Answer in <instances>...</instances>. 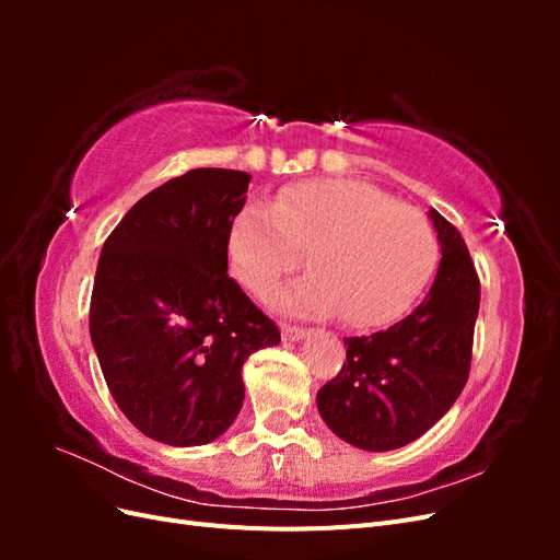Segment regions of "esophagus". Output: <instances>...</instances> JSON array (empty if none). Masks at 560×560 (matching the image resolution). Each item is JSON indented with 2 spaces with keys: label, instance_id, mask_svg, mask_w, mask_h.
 <instances>
[{
  "label": "esophagus",
  "instance_id": "1",
  "mask_svg": "<svg viewBox=\"0 0 560 560\" xmlns=\"http://www.w3.org/2000/svg\"><path fill=\"white\" fill-rule=\"evenodd\" d=\"M280 334H282V341H290V343L303 341V338L308 336V331H306V329H301V327H292V325H282Z\"/></svg>",
  "mask_w": 560,
  "mask_h": 560
}]
</instances>
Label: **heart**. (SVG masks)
<instances>
[{
    "mask_svg": "<svg viewBox=\"0 0 560 560\" xmlns=\"http://www.w3.org/2000/svg\"><path fill=\"white\" fill-rule=\"evenodd\" d=\"M229 261L247 290L268 296L308 252L313 273L278 294L292 315L338 313L381 327L409 311L439 259L432 224L374 186L315 179L249 200L229 226Z\"/></svg>",
    "mask_w": 560,
    "mask_h": 560,
    "instance_id": "1",
    "label": "heart"
}]
</instances>
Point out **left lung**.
<instances>
[{"mask_svg":"<svg viewBox=\"0 0 560 560\" xmlns=\"http://www.w3.org/2000/svg\"><path fill=\"white\" fill-rule=\"evenodd\" d=\"M428 217L442 247L430 292L397 325L346 338L343 369L317 393L322 420L354 448L383 453L416 442L469 376L479 278L457 229L434 208Z\"/></svg>","mask_w":560,"mask_h":560,"instance_id":"1","label":"left lung"}]
</instances>
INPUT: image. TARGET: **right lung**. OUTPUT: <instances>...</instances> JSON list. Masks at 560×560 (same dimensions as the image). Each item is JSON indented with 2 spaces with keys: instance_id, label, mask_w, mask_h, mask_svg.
I'll use <instances>...</instances> for the list:
<instances>
[{
  "instance_id": "add662e5",
  "label": "right lung",
  "mask_w": 560,
  "mask_h": 560,
  "mask_svg": "<svg viewBox=\"0 0 560 560\" xmlns=\"http://www.w3.org/2000/svg\"><path fill=\"white\" fill-rule=\"evenodd\" d=\"M249 175L196 167L140 198L100 252L91 341L118 409L154 442L202 446L245 399L243 364L280 331L229 270Z\"/></svg>"
}]
</instances>
